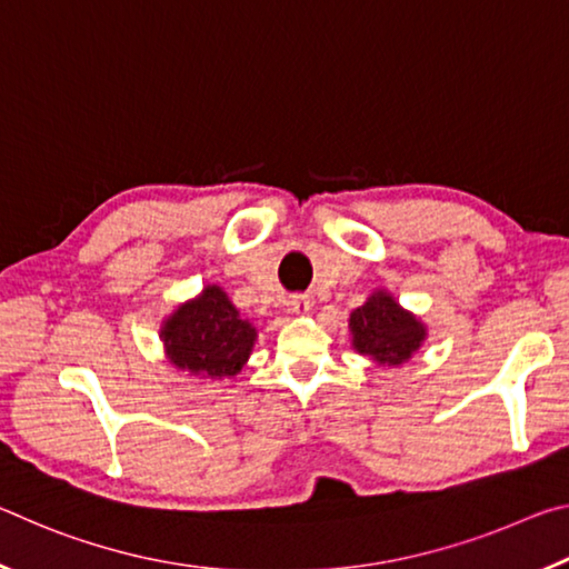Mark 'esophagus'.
Returning a JSON list of instances; mask_svg holds the SVG:
<instances>
[{
	"instance_id": "esophagus-1",
	"label": "esophagus",
	"mask_w": 569,
	"mask_h": 569,
	"mask_svg": "<svg viewBox=\"0 0 569 569\" xmlns=\"http://www.w3.org/2000/svg\"><path fill=\"white\" fill-rule=\"evenodd\" d=\"M288 308H291L293 313H308L313 308V298L308 293H293L288 298Z\"/></svg>"
}]
</instances>
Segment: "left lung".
<instances>
[{"mask_svg":"<svg viewBox=\"0 0 569 569\" xmlns=\"http://www.w3.org/2000/svg\"><path fill=\"white\" fill-rule=\"evenodd\" d=\"M349 329L353 349L373 356V361L397 366L407 361L423 341V326L393 301L389 293H373L351 313Z\"/></svg>","mask_w":569,"mask_h":569,"instance_id":"left-lung-1","label":"left lung"}]
</instances>
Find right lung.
Returning <instances> with one entry per match:
<instances>
[{
  "label": "right lung",
  "instance_id": "add662e5",
  "mask_svg": "<svg viewBox=\"0 0 569 569\" xmlns=\"http://www.w3.org/2000/svg\"><path fill=\"white\" fill-rule=\"evenodd\" d=\"M162 341L178 369L206 377H233L253 349L256 329L240 319L236 306L218 286L180 306L162 326Z\"/></svg>",
  "mask_w": 569,
  "mask_h": 569
}]
</instances>
